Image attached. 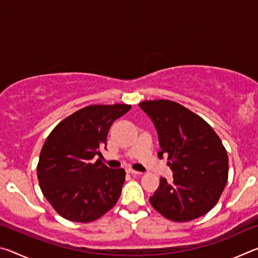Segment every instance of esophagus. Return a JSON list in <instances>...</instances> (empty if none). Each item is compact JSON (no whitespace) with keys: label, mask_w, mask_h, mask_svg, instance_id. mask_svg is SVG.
Wrapping results in <instances>:
<instances>
[{"label":"esophagus","mask_w":258,"mask_h":258,"mask_svg":"<svg viewBox=\"0 0 258 258\" xmlns=\"http://www.w3.org/2000/svg\"><path fill=\"white\" fill-rule=\"evenodd\" d=\"M126 172L130 173V174H133V175H140V174H141V172L135 171V169H133L132 167H127V168H126Z\"/></svg>","instance_id":"34e87169"}]
</instances>
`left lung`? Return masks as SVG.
<instances>
[{"label":"left lung","instance_id":"left-lung-1","mask_svg":"<svg viewBox=\"0 0 258 258\" xmlns=\"http://www.w3.org/2000/svg\"><path fill=\"white\" fill-rule=\"evenodd\" d=\"M156 126L161 150L168 155L173 182L160 177L150 204L164 217L189 222L217 204L228 182L229 158L221 139L206 120L171 100L139 103Z\"/></svg>","mask_w":258,"mask_h":258}]
</instances>
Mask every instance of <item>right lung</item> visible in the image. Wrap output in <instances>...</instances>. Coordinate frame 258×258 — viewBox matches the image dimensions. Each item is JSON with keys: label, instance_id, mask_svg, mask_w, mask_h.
Wrapping results in <instances>:
<instances>
[{"label": "right lung", "instance_id": "add662e5", "mask_svg": "<svg viewBox=\"0 0 258 258\" xmlns=\"http://www.w3.org/2000/svg\"><path fill=\"white\" fill-rule=\"evenodd\" d=\"M131 104H91L66 117L52 130L37 164L40 187L60 216L89 223L115 206L126 173L101 159L111 124Z\"/></svg>", "mask_w": 258, "mask_h": 258}]
</instances>
